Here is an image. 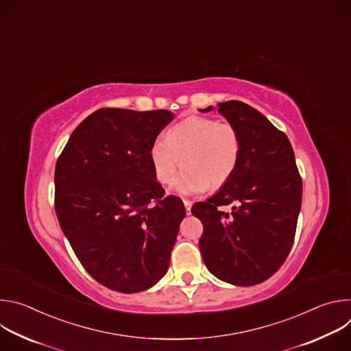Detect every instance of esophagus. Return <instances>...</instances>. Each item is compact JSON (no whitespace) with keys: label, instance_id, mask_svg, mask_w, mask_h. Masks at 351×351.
Returning <instances> with one entry per match:
<instances>
[{"label":"esophagus","instance_id":"1","mask_svg":"<svg viewBox=\"0 0 351 351\" xmlns=\"http://www.w3.org/2000/svg\"><path fill=\"white\" fill-rule=\"evenodd\" d=\"M183 204H184L186 213H187V215H189V214H190V210H191V202H189V199H183Z\"/></svg>","mask_w":351,"mask_h":351}]
</instances>
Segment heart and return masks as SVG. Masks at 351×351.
Listing matches in <instances>:
<instances>
[{"label": "heart", "instance_id": "obj_1", "mask_svg": "<svg viewBox=\"0 0 351 351\" xmlns=\"http://www.w3.org/2000/svg\"><path fill=\"white\" fill-rule=\"evenodd\" d=\"M241 141L236 128L207 117H189L158 134L148 148V157L158 182L168 183L183 161V171L171 190L179 195L206 191L210 184H223L236 171Z\"/></svg>", "mask_w": 351, "mask_h": 351}]
</instances>
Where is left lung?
Wrapping results in <instances>:
<instances>
[{
	"label": "left lung",
	"mask_w": 351,
	"mask_h": 351,
	"mask_svg": "<svg viewBox=\"0 0 351 351\" xmlns=\"http://www.w3.org/2000/svg\"><path fill=\"white\" fill-rule=\"evenodd\" d=\"M218 112L240 136V161L219 191L195 203L191 214L204 226L198 244L208 271L226 283L253 286L271 278L290 253L303 182L287 136L261 112L237 99L219 103ZM229 204L230 215L217 210Z\"/></svg>",
	"instance_id": "8db88e82"
}]
</instances>
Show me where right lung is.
<instances>
[{"label": "right lung", "instance_id": "right-lung-1", "mask_svg": "<svg viewBox=\"0 0 351 351\" xmlns=\"http://www.w3.org/2000/svg\"><path fill=\"white\" fill-rule=\"evenodd\" d=\"M172 119L167 110H97L57 161L61 229L84 269L111 290L143 291L168 271L186 210L179 197H164L148 148Z\"/></svg>", "mask_w": 351, "mask_h": 351}]
</instances>
